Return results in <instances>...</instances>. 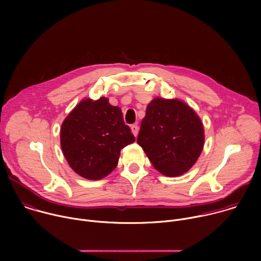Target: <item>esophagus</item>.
<instances>
[{
    "instance_id": "34e87169",
    "label": "esophagus",
    "mask_w": 261,
    "mask_h": 261,
    "mask_svg": "<svg viewBox=\"0 0 261 261\" xmlns=\"http://www.w3.org/2000/svg\"><path fill=\"white\" fill-rule=\"evenodd\" d=\"M131 131H132V133L134 134V136L136 137V136H137V134H138V126H137L136 124L131 125Z\"/></svg>"
}]
</instances>
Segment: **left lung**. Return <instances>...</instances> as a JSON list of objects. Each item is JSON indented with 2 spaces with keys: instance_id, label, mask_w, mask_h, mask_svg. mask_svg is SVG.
<instances>
[{
  "instance_id": "8db88e82",
  "label": "left lung",
  "mask_w": 261,
  "mask_h": 261,
  "mask_svg": "<svg viewBox=\"0 0 261 261\" xmlns=\"http://www.w3.org/2000/svg\"><path fill=\"white\" fill-rule=\"evenodd\" d=\"M137 143L158 171L166 176L181 175L201 154L203 125L182 101L155 98L146 107Z\"/></svg>"
}]
</instances>
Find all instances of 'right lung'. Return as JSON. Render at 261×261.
I'll return each instance as SVG.
<instances>
[{
  "label": "right lung",
  "mask_w": 261,
  "mask_h": 261,
  "mask_svg": "<svg viewBox=\"0 0 261 261\" xmlns=\"http://www.w3.org/2000/svg\"><path fill=\"white\" fill-rule=\"evenodd\" d=\"M135 141L120 107L108 99L81 101L62 124L61 146L70 167L88 179L113 171L123 147Z\"/></svg>",
  "instance_id": "right-lung-1"
}]
</instances>
